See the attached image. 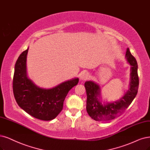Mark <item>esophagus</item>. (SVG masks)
Returning a JSON list of instances; mask_svg holds the SVG:
<instances>
[{
  "mask_svg": "<svg viewBox=\"0 0 150 150\" xmlns=\"http://www.w3.org/2000/svg\"><path fill=\"white\" fill-rule=\"evenodd\" d=\"M90 78V74L88 72H84L80 76V80L83 81H85Z\"/></svg>",
  "mask_w": 150,
  "mask_h": 150,
  "instance_id": "1",
  "label": "esophagus"
}]
</instances>
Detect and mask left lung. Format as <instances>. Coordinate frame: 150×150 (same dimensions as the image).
Instances as JSON below:
<instances>
[{"mask_svg": "<svg viewBox=\"0 0 150 150\" xmlns=\"http://www.w3.org/2000/svg\"><path fill=\"white\" fill-rule=\"evenodd\" d=\"M125 57L131 65L130 88L119 100L103 104L99 101L101 95L99 86L92 81L85 82V86L87 95L86 110L88 114L94 120L107 121L115 119L129 106L135 98L139 85L137 71L138 65L135 58L132 55L129 48L127 49Z\"/></svg>", "mask_w": 150, "mask_h": 150, "instance_id": "8db88e82", "label": "left lung"}]
</instances>
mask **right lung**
Instances as JSON below:
<instances>
[{"mask_svg": "<svg viewBox=\"0 0 150 150\" xmlns=\"http://www.w3.org/2000/svg\"><path fill=\"white\" fill-rule=\"evenodd\" d=\"M28 48L16 60L13 79V91L18 106L33 117L51 120L63 109L64 99L69 91L78 84L79 79L66 81L51 89L37 86L26 74Z\"/></svg>", "mask_w": 150, "mask_h": 150, "instance_id": "right-lung-1", "label": "right lung"}]
</instances>
